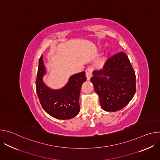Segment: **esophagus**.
Here are the masks:
<instances>
[{"instance_id":"esophagus-1","label":"esophagus","mask_w":160,"mask_h":160,"mask_svg":"<svg viewBox=\"0 0 160 160\" xmlns=\"http://www.w3.org/2000/svg\"><path fill=\"white\" fill-rule=\"evenodd\" d=\"M85 75H86V77H87V80H90V78L92 77V70L91 68H87L85 71Z\"/></svg>"}]
</instances>
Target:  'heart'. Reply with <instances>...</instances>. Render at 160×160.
<instances>
[{"label":"heart","instance_id":"1","mask_svg":"<svg viewBox=\"0 0 160 160\" xmlns=\"http://www.w3.org/2000/svg\"><path fill=\"white\" fill-rule=\"evenodd\" d=\"M104 60H105V59H104V58H103V59H102L101 61V64H102V63L104 62Z\"/></svg>","mask_w":160,"mask_h":160}]
</instances>
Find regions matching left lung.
I'll list each match as a JSON object with an SVG mask.
<instances>
[{"label":"left lung","instance_id":"1","mask_svg":"<svg viewBox=\"0 0 160 160\" xmlns=\"http://www.w3.org/2000/svg\"><path fill=\"white\" fill-rule=\"evenodd\" d=\"M90 81L99 97L101 108L106 111L123 108L135 94V72L123 52L109 58L102 70L94 71Z\"/></svg>","mask_w":160,"mask_h":160}]
</instances>
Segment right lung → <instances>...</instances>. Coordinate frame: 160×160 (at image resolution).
I'll list each match as a JSON object with an SVG mask.
<instances>
[{
  "instance_id": "right-lung-1",
  "label": "right lung",
  "mask_w": 160,
  "mask_h": 160,
  "mask_svg": "<svg viewBox=\"0 0 160 160\" xmlns=\"http://www.w3.org/2000/svg\"><path fill=\"white\" fill-rule=\"evenodd\" d=\"M46 70L43 56L39 59L36 90L40 104L51 117L59 120L71 119L80 111L79 96L82 83L86 81L85 72L70 77L68 83L60 89H52L45 85L43 77Z\"/></svg>"
}]
</instances>
